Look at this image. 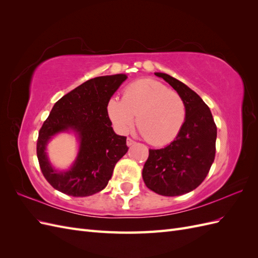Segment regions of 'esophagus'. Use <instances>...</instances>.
<instances>
[{
	"instance_id": "obj_1",
	"label": "esophagus",
	"mask_w": 258,
	"mask_h": 258,
	"mask_svg": "<svg viewBox=\"0 0 258 258\" xmlns=\"http://www.w3.org/2000/svg\"><path fill=\"white\" fill-rule=\"evenodd\" d=\"M136 142L134 141V140H132V139H130V138H128L127 139V145L128 146H131V145H134Z\"/></svg>"
}]
</instances>
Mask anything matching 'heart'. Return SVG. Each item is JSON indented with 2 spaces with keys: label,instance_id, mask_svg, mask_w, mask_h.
Masks as SVG:
<instances>
[{
  "label": "heart",
  "instance_id": "b5f03b06",
  "mask_svg": "<svg viewBox=\"0 0 258 258\" xmlns=\"http://www.w3.org/2000/svg\"><path fill=\"white\" fill-rule=\"evenodd\" d=\"M107 113L116 129L127 132L136 123L147 143L166 145L178 136L186 119V106L178 93L150 79L128 85L122 100L113 98Z\"/></svg>",
  "mask_w": 258,
  "mask_h": 258
}]
</instances>
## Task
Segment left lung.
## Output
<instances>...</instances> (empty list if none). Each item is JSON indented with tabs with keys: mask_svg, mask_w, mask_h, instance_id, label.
I'll use <instances>...</instances> for the list:
<instances>
[{
	"mask_svg": "<svg viewBox=\"0 0 258 258\" xmlns=\"http://www.w3.org/2000/svg\"><path fill=\"white\" fill-rule=\"evenodd\" d=\"M176 90L186 106V119L172 143L148 151L142 176L147 188L161 196H181L205 181L215 158L217 129L212 113L185 84L165 73H155Z\"/></svg>",
	"mask_w": 258,
	"mask_h": 258,
	"instance_id": "8db88e82",
	"label": "left lung"
}]
</instances>
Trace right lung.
<instances>
[{"mask_svg":"<svg viewBox=\"0 0 258 258\" xmlns=\"http://www.w3.org/2000/svg\"><path fill=\"white\" fill-rule=\"evenodd\" d=\"M127 76H99L85 82L54 103L38 132L36 155L47 182L61 192L86 197L105 188L114 167L128 152L126 137L117 136L108 117L107 104ZM73 128L81 146L73 168L66 173L54 171L45 156L49 139L61 131Z\"/></svg>","mask_w":258,"mask_h":258,"instance_id":"right-lung-1","label":"right lung"}]
</instances>
